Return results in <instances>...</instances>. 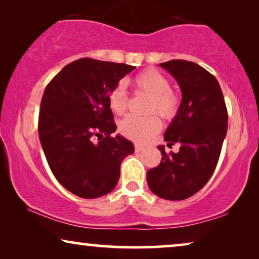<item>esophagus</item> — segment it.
I'll return each mask as SVG.
<instances>
[{
    "mask_svg": "<svg viewBox=\"0 0 259 259\" xmlns=\"http://www.w3.org/2000/svg\"><path fill=\"white\" fill-rule=\"evenodd\" d=\"M144 149H145V147L139 145V144H136V145H134V150H136V152H142V151H144Z\"/></svg>",
    "mask_w": 259,
    "mask_h": 259,
    "instance_id": "1",
    "label": "esophagus"
}]
</instances>
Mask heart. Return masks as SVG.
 Returning a JSON list of instances; mask_svg holds the SVG:
<instances>
[{
  "instance_id": "b5f03b06",
  "label": "heart",
  "mask_w": 259,
  "mask_h": 259,
  "mask_svg": "<svg viewBox=\"0 0 259 259\" xmlns=\"http://www.w3.org/2000/svg\"><path fill=\"white\" fill-rule=\"evenodd\" d=\"M136 89L152 97L149 113H158L164 119H172L179 112V96L171 90L169 78L156 69H147L139 72L133 78ZM108 102L114 113L121 115L127 110L130 97L123 82L115 84L108 94ZM162 128L159 116L152 114L150 116L128 115L120 123V132L123 137L138 143H146Z\"/></svg>"
}]
</instances>
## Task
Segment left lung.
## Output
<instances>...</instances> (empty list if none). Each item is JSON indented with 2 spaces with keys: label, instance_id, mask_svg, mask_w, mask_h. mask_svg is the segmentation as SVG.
<instances>
[{
  "label": "left lung",
  "instance_id": "8db88e82",
  "mask_svg": "<svg viewBox=\"0 0 259 259\" xmlns=\"http://www.w3.org/2000/svg\"><path fill=\"white\" fill-rule=\"evenodd\" d=\"M179 82L182 102L164 138L180 144L177 153L158 146L162 160L147 171L151 191L165 200L181 201L202 189L219 162L227 132L226 103L215 77L196 63L172 59L160 63Z\"/></svg>",
  "mask_w": 259,
  "mask_h": 259
}]
</instances>
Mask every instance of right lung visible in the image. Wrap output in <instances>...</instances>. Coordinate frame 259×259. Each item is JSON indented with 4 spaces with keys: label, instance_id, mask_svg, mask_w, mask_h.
Here are the masks:
<instances>
[{
    "label": "right lung",
    "instance_id": "1",
    "mask_svg": "<svg viewBox=\"0 0 259 259\" xmlns=\"http://www.w3.org/2000/svg\"><path fill=\"white\" fill-rule=\"evenodd\" d=\"M134 66L80 58L64 66L44 92L38 132L56 180L75 195L96 199L115 188L120 165L134 152L116 125L108 94Z\"/></svg>",
    "mask_w": 259,
    "mask_h": 259
}]
</instances>
